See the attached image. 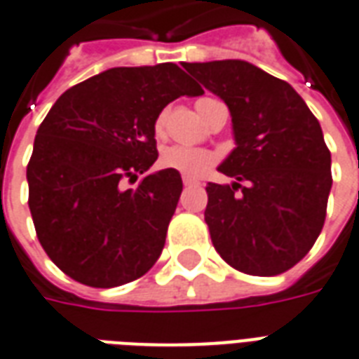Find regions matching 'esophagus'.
Returning <instances> with one entry per match:
<instances>
[{
  "label": "esophagus",
  "mask_w": 359,
  "mask_h": 359,
  "mask_svg": "<svg viewBox=\"0 0 359 359\" xmlns=\"http://www.w3.org/2000/svg\"><path fill=\"white\" fill-rule=\"evenodd\" d=\"M182 184H184V187H194L196 182L192 179H188V177H184V179H182Z\"/></svg>",
  "instance_id": "obj_1"
}]
</instances>
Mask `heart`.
Listing matches in <instances>:
<instances>
[{"mask_svg":"<svg viewBox=\"0 0 359 359\" xmlns=\"http://www.w3.org/2000/svg\"><path fill=\"white\" fill-rule=\"evenodd\" d=\"M203 102V100H200ZM198 102V103H200ZM165 117L167 113H161L156 121V133H163L165 126ZM159 163L167 167V169H175L180 175H184L188 179H198L205 172L210 171L211 167L215 165V156L211 154L210 149L203 148H194V146H184V144H175L169 146L161 151L159 157Z\"/></svg>","mask_w":359,"mask_h":359,"instance_id":"heart-1","label":"heart"}]
</instances>
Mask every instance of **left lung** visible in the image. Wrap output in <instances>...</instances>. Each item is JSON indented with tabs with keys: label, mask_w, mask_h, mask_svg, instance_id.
<instances>
[{
	"label": "left lung",
	"mask_w": 359,
	"mask_h": 359,
	"mask_svg": "<svg viewBox=\"0 0 359 359\" xmlns=\"http://www.w3.org/2000/svg\"><path fill=\"white\" fill-rule=\"evenodd\" d=\"M233 117L236 148L219 171L233 184L205 187V223L234 269L271 277L316 244L331 192V151L319 121L288 84L241 59L182 63Z\"/></svg>",
	"instance_id": "obj_1"
}]
</instances>
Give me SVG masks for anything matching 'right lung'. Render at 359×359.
Listing matches in <instances>:
<instances>
[{
    "mask_svg": "<svg viewBox=\"0 0 359 359\" xmlns=\"http://www.w3.org/2000/svg\"><path fill=\"white\" fill-rule=\"evenodd\" d=\"M203 90L175 63L115 67L69 88L34 138L27 167L38 241L65 275L94 288L148 273L177 210L179 171L151 172L156 121L167 103Z\"/></svg>",
    "mask_w": 359,
    "mask_h": 359,
    "instance_id": "obj_1",
    "label": "right lung"
}]
</instances>
